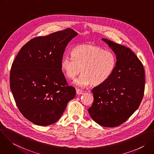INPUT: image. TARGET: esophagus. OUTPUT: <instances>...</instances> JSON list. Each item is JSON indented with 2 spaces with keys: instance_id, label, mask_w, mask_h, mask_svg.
<instances>
[{
  "instance_id": "34e87169",
  "label": "esophagus",
  "mask_w": 154,
  "mask_h": 154,
  "mask_svg": "<svg viewBox=\"0 0 154 154\" xmlns=\"http://www.w3.org/2000/svg\"><path fill=\"white\" fill-rule=\"evenodd\" d=\"M76 94H77V95H80V94H83V91H81V90H79V89H77V90H76Z\"/></svg>"
}]
</instances>
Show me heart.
<instances>
[{
	"label": "heart",
	"mask_w": 154,
	"mask_h": 154,
	"mask_svg": "<svg viewBox=\"0 0 154 154\" xmlns=\"http://www.w3.org/2000/svg\"><path fill=\"white\" fill-rule=\"evenodd\" d=\"M116 57L110 51L96 46L84 45L77 46L72 51V57L64 55L61 61V68L65 75L74 79L80 88H85L91 83L99 85L105 83L113 74L116 66Z\"/></svg>",
	"instance_id": "1"
}]
</instances>
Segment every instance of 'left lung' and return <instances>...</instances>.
<instances>
[{"instance_id":"obj_1","label":"left lung","mask_w":154,"mask_h":154,"mask_svg":"<svg viewBox=\"0 0 154 154\" xmlns=\"http://www.w3.org/2000/svg\"><path fill=\"white\" fill-rule=\"evenodd\" d=\"M115 54L116 68L105 83L92 90L94 101L88 109L99 125L117 127L126 121L143 99L145 74L143 64L129 48L102 38Z\"/></svg>"}]
</instances>
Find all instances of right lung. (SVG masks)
Listing matches in <instances>:
<instances>
[{"instance_id": "obj_1", "label": "right lung", "mask_w": 154, "mask_h": 154, "mask_svg": "<svg viewBox=\"0 0 154 154\" xmlns=\"http://www.w3.org/2000/svg\"><path fill=\"white\" fill-rule=\"evenodd\" d=\"M78 33L71 28L32 39L22 48L11 68L10 89L20 112L32 123L56 122L75 89L68 86L61 61L68 44Z\"/></svg>"}]
</instances>
